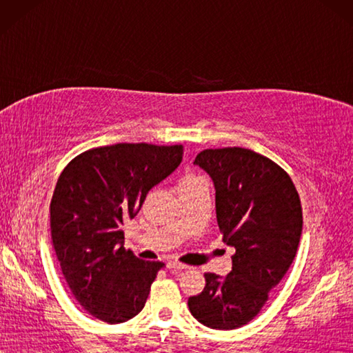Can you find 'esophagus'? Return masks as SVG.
Instances as JSON below:
<instances>
[{
  "instance_id": "obj_1",
  "label": "esophagus",
  "mask_w": 353,
  "mask_h": 353,
  "mask_svg": "<svg viewBox=\"0 0 353 353\" xmlns=\"http://www.w3.org/2000/svg\"><path fill=\"white\" fill-rule=\"evenodd\" d=\"M167 267L170 270H186V268H190V265L182 264V262H177V261H168Z\"/></svg>"
}]
</instances>
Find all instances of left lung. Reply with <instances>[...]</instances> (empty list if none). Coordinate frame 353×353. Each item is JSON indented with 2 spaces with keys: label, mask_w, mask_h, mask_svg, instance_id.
<instances>
[{
  "label": "left lung",
  "mask_w": 353,
  "mask_h": 353,
  "mask_svg": "<svg viewBox=\"0 0 353 353\" xmlns=\"http://www.w3.org/2000/svg\"><path fill=\"white\" fill-rule=\"evenodd\" d=\"M194 163L212 179L216 223L235 253L230 273H205V288L188 306L201 325L230 331L258 316L294 261L301 197L287 171L249 148H208Z\"/></svg>",
  "instance_id": "1"
}]
</instances>
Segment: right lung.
<instances>
[{
    "label": "right lung",
    "instance_id": "1",
    "mask_svg": "<svg viewBox=\"0 0 353 353\" xmlns=\"http://www.w3.org/2000/svg\"><path fill=\"white\" fill-rule=\"evenodd\" d=\"M182 156L183 145L124 142L83 152L59 177L50 205L52 245L74 297L95 319L124 323L144 308L165 264L125 250L121 226Z\"/></svg>",
    "mask_w": 353,
    "mask_h": 353
}]
</instances>
